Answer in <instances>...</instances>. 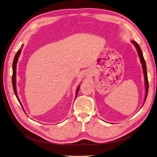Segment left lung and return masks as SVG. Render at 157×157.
<instances>
[{"label": "left lung", "instance_id": "obj_1", "mask_svg": "<svg viewBox=\"0 0 157 157\" xmlns=\"http://www.w3.org/2000/svg\"><path fill=\"white\" fill-rule=\"evenodd\" d=\"M131 43H132L134 46L136 47V49H137V53H138V55H139V57L140 59V61H141V63H142V67H143V74H144V83H145V97H144V103H143V105L146 101V97H147V92H148V80H147V69H146V62L144 60V56H143V52H142V50L141 48H140L139 45L137 44V42H136L135 40H131Z\"/></svg>", "mask_w": 157, "mask_h": 157}]
</instances>
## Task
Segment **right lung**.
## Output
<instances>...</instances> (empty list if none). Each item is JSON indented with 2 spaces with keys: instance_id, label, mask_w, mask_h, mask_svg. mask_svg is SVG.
<instances>
[{
  "instance_id": "right-lung-1",
  "label": "right lung",
  "mask_w": 157,
  "mask_h": 157,
  "mask_svg": "<svg viewBox=\"0 0 157 157\" xmlns=\"http://www.w3.org/2000/svg\"><path fill=\"white\" fill-rule=\"evenodd\" d=\"M23 44L21 45V48H20L19 50L17 52V53H16V54L15 55V56L14 58V60H13V76H12V84H13V90H14V94L16 97V98H17V99L19 102V103L20 104V105H21L22 108L23 109V107L19 99V97H18V94H17V92H16V64H17V62H18V58L21 54V49L23 48ZM79 87H80V85L78 86V87L77 88V90H76V97H75V99L77 97V95H78V93L79 92ZM23 111H25V110L23 109Z\"/></svg>"
}]
</instances>
